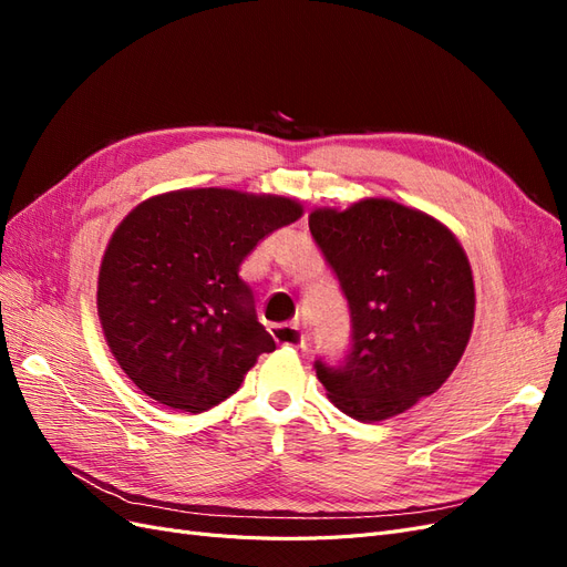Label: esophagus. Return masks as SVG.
<instances>
[{"instance_id":"esophagus-1","label":"esophagus","mask_w":567,"mask_h":567,"mask_svg":"<svg viewBox=\"0 0 567 567\" xmlns=\"http://www.w3.org/2000/svg\"><path fill=\"white\" fill-rule=\"evenodd\" d=\"M271 336L279 346H290V348H305V331L300 329V323H274L271 326Z\"/></svg>"}]
</instances>
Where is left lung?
<instances>
[{"instance_id": "obj_1", "label": "left lung", "mask_w": 567, "mask_h": 567, "mask_svg": "<svg viewBox=\"0 0 567 567\" xmlns=\"http://www.w3.org/2000/svg\"><path fill=\"white\" fill-rule=\"evenodd\" d=\"M310 231L350 305L346 364L317 362L329 400L362 423L385 421L450 379L471 340L473 269L440 219L392 198L317 208Z\"/></svg>"}]
</instances>
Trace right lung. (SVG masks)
<instances>
[{
    "label": "right lung",
    "mask_w": 567,
    "mask_h": 567,
    "mask_svg": "<svg viewBox=\"0 0 567 567\" xmlns=\"http://www.w3.org/2000/svg\"><path fill=\"white\" fill-rule=\"evenodd\" d=\"M298 217L296 198L217 186L151 196L127 213L101 257L96 310L136 388L188 414L238 390L257 357L277 348L238 271Z\"/></svg>",
    "instance_id": "obj_1"
}]
</instances>
